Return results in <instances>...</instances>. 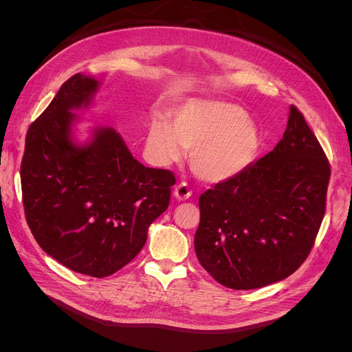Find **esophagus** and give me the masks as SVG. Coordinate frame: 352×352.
<instances>
[{"label": "esophagus", "instance_id": "1", "mask_svg": "<svg viewBox=\"0 0 352 352\" xmlns=\"http://www.w3.org/2000/svg\"><path fill=\"white\" fill-rule=\"evenodd\" d=\"M173 195L179 199V201H185L188 199L190 195H192V190L189 189V186L186 184H179L175 190H173Z\"/></svg>", "mask_w": 352, "mask_h": 352}]
</instances>
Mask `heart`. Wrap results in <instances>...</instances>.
Masks as SVG:
<instances>
[{
	"instance_id": "1",
	"label": "heart",
	"mask_w": 352,
	"mask_h": 352,
	"mask_svg": "<svg viewBox=\"0 0 352 352\" xmlns=\"http://www.w3.org/2000/svg\"><path fill=\"white\" fill-rule=\"evenodd\" d=\"M261 146V136L248 113L225 101L194 100L177 109L173 124L155 120L146 148L153 162L168 166L189 151V167L202 180L225 182L247 170Z\"/></svg>"
}]
</instances>
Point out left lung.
<instances>
[{
	"mask_svg": "<svg viewBox=\"0 0 352 352\" xmlns=\"http://www.w3.org/2000/svg\"><path fill=\"white\" fill-rule=\"evenodd\" d=\"M330 166L295 105L267 155L199 197L197 257L230 289L291 276L310 254L326 211Z\"/></svg>",
	"mask_w": 352,
	"mask_h": 352,
	"instance_id": "left-lung-1",
	"label": "left lung"
}]
</instances>
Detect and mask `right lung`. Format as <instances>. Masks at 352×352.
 <instances>
[{
    "instance_id": "add662e5",
    "label": "right lung",
    "mask_w": 352,
    "mask_h": 352,
    "mask_svg": "<svg viewBox=\"0 0 352 352\" xmlns=\"http://www.w3.org/2000/svg\"><path fill=\"white\" fill-rule=\"evenodd\" d=\"M100 82L76 73L29 126L20 166L32 235L67 269L105 278L131 263L166 211L175 175L133 158L113 127L78 145L73 110L88 107Z\"/></svg>"
}]
</instances>
